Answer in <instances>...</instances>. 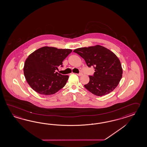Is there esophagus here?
Wrapping results in <instances>:
<instances>
[{"label":"esophagus","mask_w":147,"mask_h":147,"mask_svg":"<svg viewBox=\"0 0 147 147\" xmlns=\"http://www.w3.org/2000/svg\"><path fill=\"white\" fill-rule=\"evenodd\" d=\"M77 75L80 76H82V75H83V73H81H81H78V74H77Z\"/></svg>","instance_id":"esophagus-1"}]
</instances>
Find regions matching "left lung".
<instances>
[{
    "label": "left lung",
    "mask_w": 147,
    "mask_h": 147,
    "mask_svg": "<svg viewBox=\"0 0 147 147\" xmlns=\"http://www.w3.org/2000/svg\"><path fill=\"white\" fill-rule=\"evenodd\" d=\"M83 58L94 73L89 75V82L84 86L90 92L102 96L111 92L122 79L123 70L118 57L111 50L101 46L84 47L73 51Z\"/></svg>",
    "instance_id": "8db88e82"
}]
</instances>
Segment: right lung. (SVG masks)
I'll return each instance as SVG.
<instances>
[{
	"instance_id": "add662e5",
	"label": "right lung",
	"mask_w": 147,
	"mask_h": 147,
	"mask_svg": "<svg viewBox=\"0 0 147 147\" xmlns=\"http://www.w3.org/2000/svg\"><path fill=\"white\" fill-rule=\"evenodd\" d=\"M72 50L43 47L30 55L25 61L24 74L29 86L43 95L56 93L65 86L68 75L55 72Z\"/></svg>"
}]
</instances>
